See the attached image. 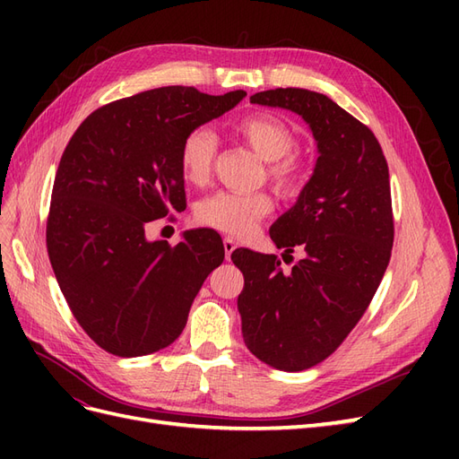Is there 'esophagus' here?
Wrapping results in <instances>:
<instances>
[{
	"mask_svg": "<svg viewBox=\"0 0 459 459\" xmlns=\"http://www.w3.org/2000/svg\"><path fill=\"white\" fill-rule=\"evenodd\" d=\"M235 248H238V243H235V239H233V238H226V239H224V251H226V260H230V258H231V253L235 251Z\"/></svg>",
	"mask_w": 459,
	"mask_h": 459,
	"instance_id": "1",
	"label": "esophagus"
}]
</instances>
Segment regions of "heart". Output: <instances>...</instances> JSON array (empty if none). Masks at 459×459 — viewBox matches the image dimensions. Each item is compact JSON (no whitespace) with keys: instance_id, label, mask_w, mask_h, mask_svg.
Wrapping results in <instances>:
<instances>
[{"instance_id":"obj_1","label":"heart","mask_w":459,"mask_h":459,"mask_svg":"<svg viewBox=\"0 0 459 459\" xmlns=\"http://www.w3.org/2000/svg\"><path fill=\"white\" fill-rule=\"evenodd\" d=\"M231 132L256 155L266 160V179L280 197H295L302 187L304 162L295 151L297 135L289 124L268 113L239 118ZM218 137L204 126L186 134L179 145V170L187 184L204 186L214 172ZM273 211L268 193L218 191L195 206V220L201 226L224 231L235 238L251 235L260 221Z\"/></svg>"}]
</instances>
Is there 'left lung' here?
I'll list each match as a JSON object with an SVG mask.
<instances>
[{
    "instance_id": "obj_1",
    "label": "left lung",
    "mask_w": 459,
    "mask_h": 459,
    "mask_svg": "<svg viewBox=\"0 0 459 459\" xmlns=\"http://www.w3.org/2000/svg\"><path fill=\"white\" fill-rule=\"evenodd\" d=\"M251 103L293 110L319 151L297 204L270 230L277 248H302L304 258L283 272L275 255L231 253L245 275L247 349L275 369L302 371L339 349L383 280L394 241L388 166L373 132L324 93L277 88Z\"/></svg>"
}]
</instances>
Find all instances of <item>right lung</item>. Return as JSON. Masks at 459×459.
<instances>
[{
  "mask_svg": "<svg viewBox=\"0 0 459 459\" xmlns=\"http://www.w3.org/2000/svg\"><path fill=\"white\" fill-rule=\"evenodd\" d=\"M247 93L166 86L103 105L68 142L51 193L48 253L68 308L103 351L145 356L172 344L199 289L224 262L214 230L178 245L145 226L186 208L179 145Z\"/></svg>",
  "mask_w": 459,
  "mask_h": 459,
  "instance_id": "1",
  "label": "right lung"
}]
</instances>
